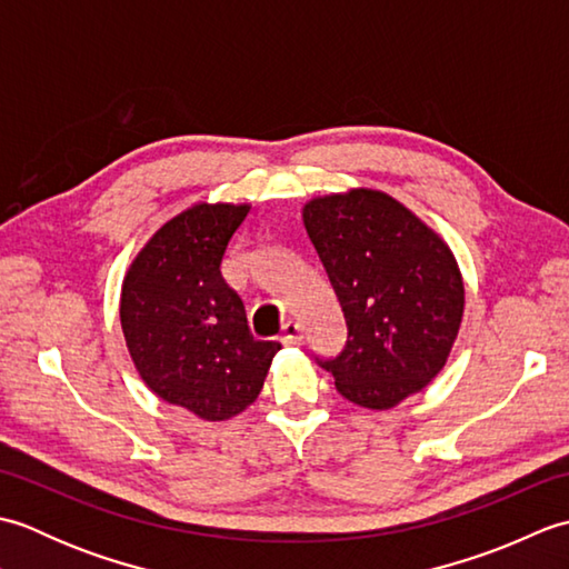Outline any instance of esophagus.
Here are the masks:
<instances>
[{"mask_svg":"<svg viewBox=\"0 0 569 569\" xmlns=\"http://www.w3.org/2000/svg\"><path fill=\"white\" fill-rule=\"evenodd\" d=\"M283 345H303V330H300L298 322H286L283 325Z\"/></svg>","mask_w":569,"mask_h":569,"instance_id":"obj_1","label":"esophagus"}]
</instances>
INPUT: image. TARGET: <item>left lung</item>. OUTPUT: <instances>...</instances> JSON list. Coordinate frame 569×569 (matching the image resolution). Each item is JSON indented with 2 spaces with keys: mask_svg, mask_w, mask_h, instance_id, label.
Wrapping results in <instances>:
<instances>
[{
  "mask_svg": "<svg viewBox=\"0 0 569 569\" xmlns=\"http://www.w3.org/2000/svg\"><path fill=\"white\" fill-rule=\"evenodd\" d=\"M303 224L347 320L342 355L320 361L337 391L389 410L426 389L465 316L462 271L447 241L373 188L310 198Z\"/></svg>",
  "mask_w": 569,
  "mask_h": 569,
  "instance_id": "obj_1",
  "label": "left lung"
}]
</instances>
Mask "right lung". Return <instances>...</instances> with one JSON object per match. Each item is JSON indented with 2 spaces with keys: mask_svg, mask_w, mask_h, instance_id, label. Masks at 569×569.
I'll list each match as a JSON object with an SVG mask.
<instances>
[{
  "mask_svg": "<svg viewBox=\"0 0 569 569\" xmlns=\"http://www.w3.org/2000/svg\"><path fill=\"white\" fill-rule=\"evenodd\" d=\"M249 202L200 200L173 214L129 263L119 320L141 381L161 401L220 422L257 401L281 345L253 340L222 257Z\"/></svg>",
  "mask_w": 569,
  "mask_h": 569,
  "instance_id": "add662e5",
  "label": "right lung"
}]
</instances>
